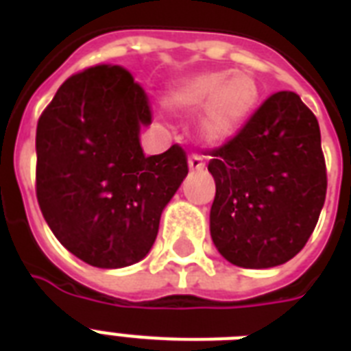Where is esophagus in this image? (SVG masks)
Returning <instances> with one entry per match:
<instances>
[{
	"label": "esophagus",
	"mask_w": 351,
	"mask_h": 351,
	"mask_svg": "<svg viewBox=\"0 0 351 351\" xmlns=\"http://www.w3.org/2000/svg\"><path fill=\"white\" fill-rule=\"evenodd\" d=\"M187 165H189V171H202L204 169V158L200 154H191L189 160H187Z\"/></svg>",
	"instance_id": "obj_1"
}]
</instances>
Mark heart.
Returning a JSON list of instances; mask_svg holds the SVG:
<instances>
[{
  "instance_id": "heart-1",
  "label": "heart",
  "mask_w": 351,
  "mask_h": 351,
  "mask_svg": "<svg viewBox=\"0 0 351 351\" xmlns=\"http://www.w3.org/2000/svg\"><path fill=\"white\" fill-rule=\"evenodd\" d=\"M261 98L255 74L240 71H206L176 82L164 96V106L178 114H198L204 142L219 145L247 123Z\"/></svg>"
}]
</instances>
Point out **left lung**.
<instances>
[{
    "label": "left lung",
    "mask_w": 351,
    "mask_h": 351,
    "mask_svg": "<svg viewBox=\"0 0 351 351\" xmlns=\"http://www.w3.org/2000/svg\"><path fill=\"white\" fill-rule=\"evenodd\" d=\"M211 156L217 193L209 231L220 255L247 269L291 261L315 230L326 198L315 114L291 90L275 93Z\"/></svg>",
    "instance_id": "obj_1"
}]
</instances>
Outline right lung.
I'll return each mask as SVG.
<instances>
[{
  "label": "right lung",
  "instance_id": "1",
  "mask_svg": "<svg viewBox=\"0 0 351 351\" xmlns=\"http://www.w3.org/2000/svg\"><path fill=\"white\" fill-rule=\"evenodd\" d=\"M147 96L125 69L96 65L58 89L36 129V197L63 247L101 269L147 255L187 176L180 145L145 156Z\"/></svg>",
  "mask_w": 351,
  "mask_h": 351
}]
</instances>
